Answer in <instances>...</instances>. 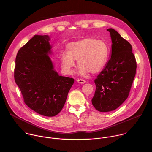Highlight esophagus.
Instances as JSON below:
<instances>
[{
  "label": "esophagus",
  "mask_w": 152,
  "mask_h": 152,
  "mask_svg": "<svg viewBox=\"0 0 152 152\" xmlns=\"http://www.w3.org/2000/svg\"><path fill=\"white\" fill-rule=\"evenodd\" d=\"M77 81L80 84H85L86 83V81L84 80V79H77Z\"/></svg>",
  "instance_id": "obj_1"
}]
</instances>
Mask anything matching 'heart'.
I'll use <instances>...</instances> for the list:
<instances>
[{"label": "heart", "mask_w": 152, "mask_h": 152, "mask_svg": "<svg viewBox=\"0 0 152 152\" xmlns=\"http://www.w3.org/2000/svg\"><path fill=\"white\" fill-rule=\"evenodd\" d=\"M108 57V48L105 42L86 38L67 45L66 52H61L60 55V67L63 74L71 75L76 66L75 60H77L79 68L77 74H96L105 66Z\"/></svg>", "instance_id": "obj_1"}]
</instances>
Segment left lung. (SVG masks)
Wrapping results in <instances>:
<instances>
[{"label":"left lung","mask_w":152,"mask_h":152,"mask_svg":"<svg viewBox=\"0 0 152 152\" xmlns=\"http://www.w3.org/2000/svg\"><path fill=\"white\" fill-rule=\"evenodd\" d=\"M111 39L110 59L95 79L96 86L92 103L100 112L116 110L127 98L136 71L132 46L113 28L107 29Z\"/></svg>","instance_id":"obj_1"}]
</instances>
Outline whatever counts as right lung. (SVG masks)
I'll return each instance as SVG.
<instances>
[{
	"mask_svg": "<svg viewBox=\"0 0 152 152\" xmlns=\"http://www.w3.org/2000/svg\"><path fill=\"white\" fill-rule=\"evenodd\" d=\"M50 38L34 35L18 52L14 77L24 102L39 115L51 117L62 110L74 79L60 76L49 57Z\"/></svg>",
	"mask_w": 152,
	"mask_h": 152,
	"instance_id": "1",
	"label": "right lung"
}]
</instances>
